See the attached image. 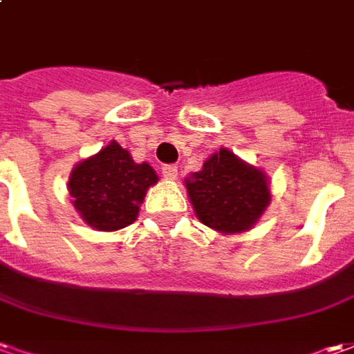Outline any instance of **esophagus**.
<instances>
[{
    "label": "esophagus",
    "mask_w": 354,
    "mask_h": 354,
    "mask_svg": "<svg viewBox=\"0 0 354 354\" xmlns=\"http://www.w3.org/2000/svg\"><path fill=\"white\" fill-rule=\"evenodd\" d=\"M177 165H163L162 167V175L165 179H175L177 177Z\"/></svg>",
    "instance_id": "esophagus-1"
}]
</instances>
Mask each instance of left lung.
<instances>
[{
    "instance_id": "left-lung-1",
    "label": "left lung",
    "mask_w": 354,
    "mask_h": 354,
    "mask_svg": "<svg viewBox=\"0 0 354 354\" xmlns=\"http://www.w3.org/2000/svg\"><path fill=\"white\" fill-rule=\"evenodd\" d=\"M196 218L221 235L250 231L272 202L270 179L264 169L219 148L201 171L185 179Z\"/></svg>"
}]
</instances>
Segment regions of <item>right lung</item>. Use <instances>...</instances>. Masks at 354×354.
I'll list each match as a JSON object with an SVG mask.
<instances>
[{"mask_svg": "<svg viewBox=\"0 0 354 354\" xmlns=\"http://www.w3.org/2000/svg\"><path fill=\"white\" fill-rule=\"evenodd\" d=\"M156 183L158 173L150 163H136L129 150L111 140L73 167L67 191L86 225L119 231L138 218L146 192Z\"/></svg>", "mask_w": 354, "mask_h": 354, "instance_id": "right-lung-1", "label": "right lung"}]
</instances>
